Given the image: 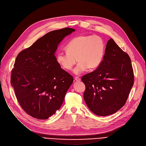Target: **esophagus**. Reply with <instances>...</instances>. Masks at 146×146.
Here are the masks:
<instances>
[{
    "instance_id": "obj_1",
    "label": "esophagus",
    "mask_w": 146,
    "mask_h": 146,
    "mask_svg": "<svg viewBox=\"0 0 146 146\" xmlns=\"http://www.w3.org/2000/svg\"><path fill=\"white\" fill-rule=\"evenodd\" d=\"M74 80H76V81H78V82H79V81H80V78H79V77H78V76H76V77H75L74 78Z\"/></svg>"
}]
</instances>
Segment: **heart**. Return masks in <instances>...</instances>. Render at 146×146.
Segmentation results:
<instances>
[{
	"instance_id": "b5f03b06",
	"label": "heart",
	"mask_w": 146,
	"mask_h": 146,
	"mask_svg": "<svg viewBox=\"0 0 146 146\" xmlns=\"http://www.w3.org/2000/svg\"><path fill=\"white\" fill-rule=\"evenodd\" d=\"M66 52L57 53V62L61 68L68 71L72 70L78 60L79 62L73 72L79 74L87 68L90 70H95L101 64L105 56L106 44L99 36L82 35L70 40L66 46Z\"/></svg>"
}]
</instances>
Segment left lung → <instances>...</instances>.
I'll return each instance as SVG.
<instances>
[{
	"label": "left lung",
	"mask_w": 146,
	"mask_h": 146,
	"mask_svg": "<svg viewBox=\"0 0 146 146\" xmlns=\"http://www.w3.org/2000/svg\"><path fill=\"white\" fill-rule=\"evenodd\" d=\"M134 79L130 57L111 38L101 64L82 78L86 86L84 100L97 115L113 114L125 105Z\"/></svg>",
	"instance_id": "8db88e82"
}]
</instances>
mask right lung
<instances>
[{
	"instance_id": "add662e5",
	"label": "right lung",
	"mask_w": 146,
	"mask_h": 146,
	"mask_svg": "<svg viewBox=\"0 0 146 146\" xmlns=\"http://www.w3.org/2000/svg\"><path fill=\"white\" fill-rule=\"evenodd\" d=\"M74 31L49 32L17 56L11 83L19 105L30 116L47 119L63 104L73 78L61 68L54 54L60 42Z\"/></svg>"
}]
</instances>
